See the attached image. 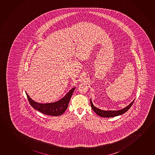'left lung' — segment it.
I'll return each mask as SVG.
<instances>
[{"mask_svg": "<svg viewBox=\"0 0 155 155\" xmlns=\"http://www.w3.org/2000/svg\"><path fill=\"white\" fill-rule=\"evenodd\" d=\"M134 102V100L127 107H124L121 110H100L97 107H95L92 104V100L90 99L91 106L92 107L93 111L95 112V113L99 116L103 117H117V116L123 114L131 107Z\"/></svg>", "mask_w": 155, "mask_h": 155, "instance_id": "1", "label": "left lung"}]
</instances>
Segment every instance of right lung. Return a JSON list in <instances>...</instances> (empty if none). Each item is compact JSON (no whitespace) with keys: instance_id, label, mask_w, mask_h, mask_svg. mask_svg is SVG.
I'll use <instances>...</instances> for the list:
<instances>
[{"instance_id":"right-lung-1","label":"right lung","mask_w":155,"mask_h":155,"mask_svg":"<svg viewBox=\"0 0 155 155\" xmlns=\"http://www.w3.org/2000/svg\"><path fill=\"white\" fill-rule=\"evenodd\" d=\"M75 88L76 87H74L71 89L63 98L54 103L46 104L37 103L31 99L26 92V94L29 103H30L31 105L35 110H38L39 112L45 114L56 117L63 114V113L67 110L69 101Z\"/></svg>"}]
</instances>
